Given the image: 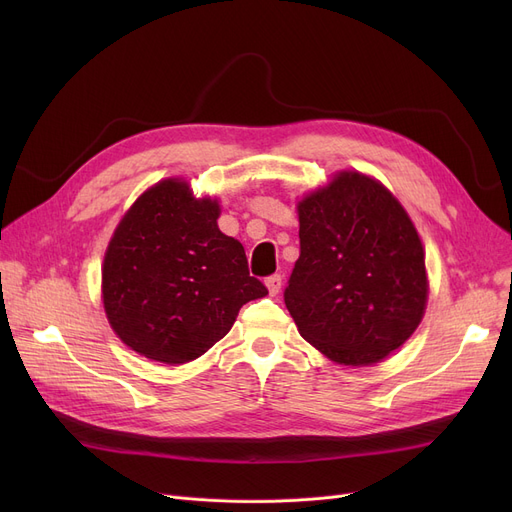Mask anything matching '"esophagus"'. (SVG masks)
I'll list each match as a JSON object with an SVG mask.
<instances>
[{
  "mask_svg": "<svg viewBox=\"0 0 512 512\" xmlns=\"http://www.w3.org/2000/svg\"><path fill=\"white\" fill-rule=\"evenodd\" d=\"M265 286H267V290H270V294L274 297V294H278L280 288H282V276L274 274L270 278H265Z\"/></svg>",
  "mask_w": 512,
  "mask_h": 512,
  "instance_id": "obj_1",
  "label": "esophagus"
}]
</instances>
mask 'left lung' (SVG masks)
<instances>
[{
	"label": "left lung",
	"mask_w": 512,
	"mask_h": 512,
	"mask_svg": "<svg viewBox=\"0 0 512 512\" xmlns=\"http://www.w3.org/2000/svg\"><path fill=\"white\" fill-rule=\"evenodd\" d=\"M299 224L284 303L301 336L336 363L382 361L409 340L427 301L407 211L380 182L342 172L299 203Z\"/></svg>",
	"instance_id": "left-lung-1"
}]
</instances>
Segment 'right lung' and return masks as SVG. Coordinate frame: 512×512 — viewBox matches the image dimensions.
Listing matches in <instances>:
<instances>
[{
  "label": "right lung",
  "instance_id": "right-lung-1",
  "mask_svg": "<svg viewBox=\"0 0 512 512\" xmlns=\"http://www.w3.org/2000/svg\"><path fill=\"white\" fill-rule=\"evenodd\" d=\"M218 218V203L164 180L118 224L103 261V307L132 351L168 365L193 361L230 332L242 305L267 294Z\"/></svg>",
  "mask_w": 512,
  "mask_h": 512
}]
</instances>
